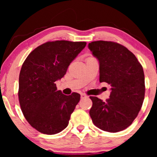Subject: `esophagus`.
I'll return each instance as SVG.
<instances>
[{
  "label": "esophagus",
  "instance_id": "obj_1",
  "mask_svg": "<svg viewBox=\"0 0 157 157\" xmlns=\"http://www.w3.org/2000/svg\"><path fill=\"white\" fill-rule=\"evenodd\" d=\"M87 96H86L85 94H81V99H83V98H86Z\"/></svg>",
  "mask_w": 157,
  "mask_h": 157
}]
</instances>
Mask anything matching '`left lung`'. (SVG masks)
<instances>
[{
	"instance_id": "8db88e82",
	"label": "left lung",
	"mask_w": 157,
	"mask_h": 157,
	"mask_svg": "<svg viewBox=\"0 0 157 157\" xmlns=\"http://www.w3.org/2000/svg\"><path fill=\"white\" fill-rule=\"evenodd\" d=\"M89 48L100 64V82L111 86L110 98L103 102L90 97L89 114L102 131L115 133L130 126L137 117L145 97V75L132 52L117 43L94 41Z\"/></svg>"
}]
</instances>
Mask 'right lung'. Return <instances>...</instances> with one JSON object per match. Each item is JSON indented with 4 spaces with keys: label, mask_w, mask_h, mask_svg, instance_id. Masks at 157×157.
Wrapping results in <instances>:
<instances>
[{
    "label": "right lung",
    "mask_w": 157,
    "mask_h": 157,
    "mask_svg": "<svg viewBox=\"0 0 157 157\" xmlns=\"http://www.w3.org/2000/svg\"><path fill=\"white\" fill-rule=\"evenodd\" d=\"M86 46V42L68 40L45 43L23 63L19 75L20 105L26 120L39 132L55 134L68 126L80 95L74 92L66 96L57 91L55 82L64 77Z\"/></svg>",
    "instance_id": "right-lung-1"
}]
</instances>
